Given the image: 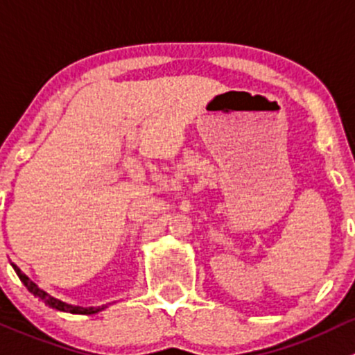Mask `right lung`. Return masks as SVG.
<instances>
[{"label": "right lung", "mask_w": 355, "mask_h": 355, "mask_svg": "<svg viewBox=\"0 0 355 355\" xmlns=\"http://www.w3.org/2000/svg\"><path fill=\"white\" fill-rule=\"evenodd\" d=\"M12 266H13L15 272H17L18 279L21 280V284H24V286L28 288V292H32V294H34L35 297H39V299H41L42 302H46V304H47V306H51V308L58 309V311L73 313V314H96V313L102 311V309H104V306H98V308H80V306L67 304V302L60 301V299L51 297V295L47 294V292H44L42 288H39L37 286H35V284L32 282V280L28 279V277L25 275V273H21V270L18 268L17 265H13V263H12Z\"/></svg>", "instance_id": "1"}]
</instances>
